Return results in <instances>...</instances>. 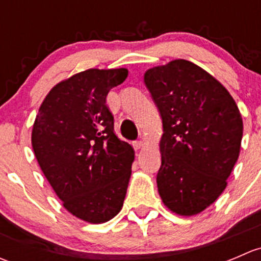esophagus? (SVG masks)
Masks as SVG:
<instances>
[{
    "label": "esophagus",
    "instance_id": "obj_1",
    "mask_svg": "<svg viewBox=\"0 0 261 261\" xmlns=\"http://www.w3.org/2000/svg\"><path fill=\"white\" fill-rule=\"evenodd\" d=\"M133 146H134V149H135V150H139V149H141V147L144 146V143H143V141H134Z\"/></svg>",
    "mask_w": 261,
    "mask_h": 261
}]
</instances>
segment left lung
I'll return each mask as SVG.
<instances>
[{"mask_svg":"<svg viewBox=\"0 0 261 261\" xmlns=\"http://www.w3.org/2000/svg\"><path fill=\"white\" fill-rule=\"evenodd\" d=\"M144 82L163 120L158 192L172 212L198 215L225 191L238 162V105L215 77L184 59L150 68Z\"/></svg>","mask_w":261,"mask_h":261,"instance_id":"8db88e82","label":"left lung"}]
</instances>
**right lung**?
Instances as JSON below:
<instances>
[{
  "instance_id": "1",
  "label": "right lung",
  "mask_w": 261,
  "mask_h": 261,
  "mask_svg": "<svg viewBox=\"0 0 261 261\" xmlns=\"http://www.w3.org/2000/svg\"><path fill=\"white\" fill-rule=\"evenodd\" d=\"M126 68L87 69L55 84L44 98L31 133L34 154L68 212L89 223L114 218L123 206L133 146L114 131L106 105Z\"/></svg>"
}]
</instances>
